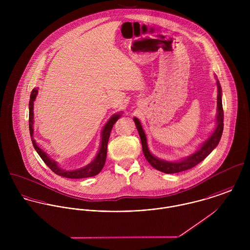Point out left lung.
Wrapping results in <instances>:
<instances>
[{"label":"left lung","mask_w":250,"mask_h":250,"mask_svg":"<svg viewBox=\"0 0 250 250\" xmlns=\"http://www.w3.org/2000/svg\"><path fill=\"white\" fill-rule=\"evenodd\" d=\"M216 85H217V114H216V126L214 128V132L211 134V136L200 145V147L191 155L188 156L187 158H184L178 162H169L166 160H162L154 156L147 145V139L145 136V133L143 131V126L140 122V120L137 117H134V121L136 124V127L139 131L140 138L142 141L143 145V154L147 162L157 170H160L164 173H178L181 171H185L188 169L192 168L196 165H198L200 162H202L213 150L217 146V144L220 141L222 131H223V108H222V101H221V86L216 79Z\"/></svg>","instance_id":"8db88e82"}]
</instances>
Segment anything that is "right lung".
<instances>
[{"instance_id": "add662e5", "label": "right lung", "mask_w": 250, "mask_h": 250, "mask_svg": "<svg viewBox=\"0 0 250 250\" xmlns=\"http://www.w3.org/2000/svg\"><path fill=\"white\" fill-rule=\"evenodd\" d=\"M37 93H38V88H34L31 93V99H30V103H29V108H30L29 127H30V135H31V139H32L33 144H34V147H35L36 152L38 153V155L40 156V158L51 168V170H53L56 174L62 176V177L70 179H82L92 177V176L97 175L102 170V168L104 167V165L106 163L107 143H108L110 131H111L114 123L120 118L121 113H115L107 120L106 125L104 126V128L102 130L101 144H100L99 151H98L97 155L95 156V158L93 159V161L82 168H79L76 170H66V169H62V167H60L56 161H54L52 158H50L46 152H44L39 146H37V143H36V141L34 139V123H35L34 122V102L36 100Z\"/></svg>"}]
</instances>
